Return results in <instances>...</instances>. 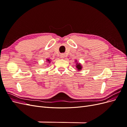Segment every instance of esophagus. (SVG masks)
I'll return each mask as SVG.
<instances>
[{"instance_id": "1", "label": "esophagus", "mask_w": 127, "mask_h": 127, "mask_svg": "<svg viewBox=\"0 0 127 127\" xmlns=\"http://www.w3.org/2000/svg\"><path fill=\"white\" fill-rule=\"evenodd\" d=\"M64 54H61V56H60L61 58H64Z\"/></svg>"}]
</instances>
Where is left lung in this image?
<instances>
[{"label":"left lung","instance_id":"left-lung-1","mask_svg":"<svg viewBox=\"0 0 127 127\" xmlns=\"http://www.w3.org/2000/svg\"><path fill=\"white\" fill-rule=\"evenodd\" d=\"M76 67L78 71H80V70L82 69V65H81V64H80V63H79V64L78 63H76Z\"/></svg>","mask_w":127,"mask_h":127}]
</instances>
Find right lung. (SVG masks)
<instances>
[{
	"label": "right lung",
	"mask_w": 127,
	"mask_h": 127,
	"mask_svg": "<svg viewBox=\"0 0 127 127\" xmlns=\"http://www.w3.org/2000/svg\"><path fill=\"white\" fill-rule=\"evenodd\" d=\"M47 61H48L47 63H50L51 62V60H49V59H47Z\"/></svg>",
	"instance_id": "add662e5"
}]
</instances>
